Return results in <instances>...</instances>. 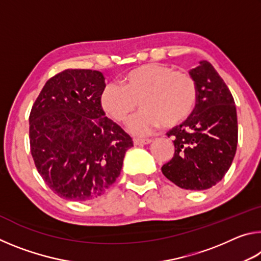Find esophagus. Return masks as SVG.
<instances>
[{
    "label": "esophagus",
    "instance_id": "esophagus-1",
    "mask_svg": "<svg viewBox=\"0 0 261 261\" xmlns=\"http://www.w3.org/2000/svg\"><path fill=\"white\" fill-rule=\"evenodd\" d=\"M149 143H152V139H149V138H135L134 139L135 145H146Z\"/></svg>",
    "mask_w": 261,
    "mask_h": 261
}]
</instances>
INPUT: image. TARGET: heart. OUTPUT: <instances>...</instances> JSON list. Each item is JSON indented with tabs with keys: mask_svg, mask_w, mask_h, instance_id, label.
Instances as JSON below:
<instances>
[{
	"mask_svg": "<svg viewBox=\"0 0 261 261\" xmlns=\"http://www.w3.org/2000/svg\"><path fill=\"white\" fill-rule=\"evenodd\" d=\"M118 85L108 84L102 88L100 105L110 118L121 124L129 122L140 105L143 110L130 123V130L137 135L149 134L161 124L163 127L179 125L193 113L199 94L196 79L189 72L158 63L130 70Z\"/></svg>",
	"mask_w": 261,
	"mask_h": 261,
	"instance_id": "b5f03b06",
	"label": "heart"
}]
</instances>
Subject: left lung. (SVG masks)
<instances>
[{
  "label": "left lung",
  "instance_id": "obj_1",
  "mask_svg": "<svg viewBox=\"0 0 261 261\" xmlns=\"http://www.w3.org/2000/svg\"><path fill=\"white\" fill-rule=\"evenodd\" d=\"M190 74L198 84V102L187 121L168 132L175 153L161 170L177 187L206 190L226 175L238 141L236 106L231 92L210 62Z\"/></svg>",
  "mask_w": 261,
  "mask_h": 261
}]
</instances>
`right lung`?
<instances>
[{
  "label": "right lung",
  "mask_w": 261,
  "mask_h": 261,
  "mask_svg": "<svg viewBox=\"0 0 261 261\" xmlns=\"http://www.w3.org/2000/svg\"><path fill=\"white\" fill-rule=\"evenodd\" d=\"M106 86L96 70L67 69L53 76L30 113V147L39 174L57 196L86 201L120 176L131 137L100 105Z\"/></svg>",
  "instance_id": "add662e5"
}]
</instances>
